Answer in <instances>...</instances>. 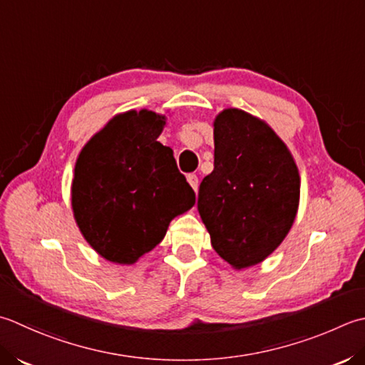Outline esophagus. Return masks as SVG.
Instances as JSON below:
<instances>
[{"label":"esophagus","instance_id":"obj_1","mask_svg":"<svg viewBox=\"0 0 365 365\" xmlns=\"http://www.w3.org/2000/svg\"><path fill=\"white\" fill-rule=\"evenodd\" d=\"M187 180L191 185V188L195 190V191H197V188H199V178H197V175L196 174H188L187 175Z\"/></svg>","mask_w":365,"mask_h":365}]
</instances>
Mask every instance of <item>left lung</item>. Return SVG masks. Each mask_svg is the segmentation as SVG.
<instances>
[{"instance_id":"left-lung-1","label":"left lung","mask_w":365,"mask_h":365,"mask_svg":"<svg viewBox=\"0 0 365 365\" xmlns=\"http://www.w3.org/2000/svg\"><path fill=\"white\" fill-rule=\"evenodd\" d=\"M215 160L197 210L215 252L234 269L264 261L294 223L301 178L283 140L262 120L225 109L213 123Z\"/></svg>"}]
</instances>
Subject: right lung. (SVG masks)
<instances>
[{
  "label": "right lung",
  "mask_w": 365,
  "mask_h": 365,
  "mask_svg": "<svg viewBox=\"0 0 365 365\" xmlns=\"http://www.w3.org/2000/svg\"><path fill=\"white\" fill-rule=\"evenodd\" d=\"M152 110L113 117L78 155L71 197L85 240L107 261L133 264L195 205V191L158 142L166 125Z\"/></svg>",
  "instance_id": "right-lung-1"
}]
</instances>
